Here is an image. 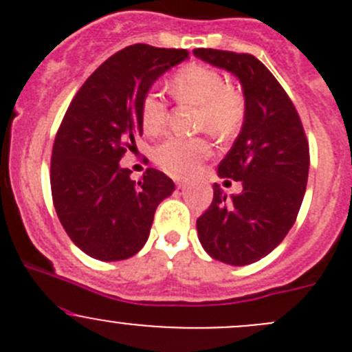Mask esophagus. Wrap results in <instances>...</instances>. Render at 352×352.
<instances>
[{"label":"esophagus","mask_w":352,"mask_h":352,"mask_svg":"<svg viewBox=\"0 0 352 352\" xmlns=\"http://www.w3.org/2000/svg\"><path fill=\"white\" fill-rule=\"evenodd\" d=\"M173 180H175V184L179 187H184L187 184V179H182V177H173Z\"/></svg>","instance_id":"obj_1"}]
</instances>
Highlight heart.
<instances>
[{
    "label": "heart",
    "instance_id": "obj_1",
    "mask_svg": "<svg viewBox=\"0 0 352 352\" xmlns=\"http://www.w3.org/2000/svg\"><path fill=\"white\" fill-rule=\"evenodd\" d=\"M173 95L182 104L199 109L197 127L208 129L219 138H228L239 131L245 117V98L228 83L219 71L202 65H190L173 78ZM141 124L144 133L156 136L168 120V105L158 90H148L141 100ZM211 155V143L206 138L172 136L158 144L155 160L173 175H184L197 168Z\"/></svg>",
    "mask_w": 352,
    "mask_h": 352
}]
</instances>
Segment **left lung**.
Listing matches in <instances>:
<instances>
[{
	"label": "left lung",
	"instance_id": "obj_1",
	"mask_svg": "<svg viewBox=\"0 0 352 352\" xmlns=\"http://www.w3.org/2000/svg\"><path fill=\"white\" fill-rule=\"evenodd\" d=\"M194 56L240 80L245 117L218 175L242 182L226 196L214 184L212 202L197 219V235L216 261L247 265L271 254L296 221L307 190L310 151L300 116L285 88L255 56L194 49Z\"/></svg>",
	"mask_w": 352,
	"mask_h": 352
}]
</instances>
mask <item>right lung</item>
Returning a JSON list of instances; mask_svg holds the SVG:
<instances>
[{
  "mask_svg": "<svg viewBox=\"0 0 352 352\" xmlns=\"http://www.w3.org/2000/svg\"><path fill=\"white\" fill-rule=\"evenodd\" d=\"M186 49L134 44L88 76L67 107L51 158V190L67 236L97 261L133 257L150 236L160 202L175 190L170 177L148 168L141 180L119 165L143 134L141 100Z\"/></svg>",
  "mask_w": 352,
  "mask_h": 352,
  "instance_id": "add662e5",
  "label": "right lung"
}]
</instances>
